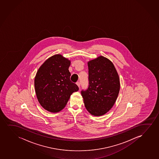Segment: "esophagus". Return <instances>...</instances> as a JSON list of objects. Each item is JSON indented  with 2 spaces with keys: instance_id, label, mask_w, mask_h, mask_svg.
I'll list each match as a JSON object with an SVG mask.
<instances>
[{
  "instance_id": "34e87169",
  "label": "esophagus",
  "mask_w": 159,
  "mask_h": 159,
  "mask_svg": "<svg viewBox=\"0 0 159 159\" xmlns=\"http://www.w3.org/2000/svg\"><path fill=\"white\" fill-rule=\"evenodd\" d=\"M76 84L77 85H78V87H80V82H79H79H77Z\"/></svg>"
}]
</instances>
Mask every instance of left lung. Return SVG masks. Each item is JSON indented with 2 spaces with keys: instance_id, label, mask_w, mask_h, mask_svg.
Wrapping results in <instances>:
<instances>
[{
  "instance_id": "left-lung-1",
  "label": "left lung",
  "mask_w": 159,
  "mask_h": 159,
  "mask_svg": "<svg viewBox=\"0 0 159 159\" xmlns=\"http://www.w3.org/2000/svg\"><path fill=\"white\" fill-rule=\"evenodd\" d=\"M89 85L82 90L85 107L91 115L101 116L112 108L120 88V79L112 62L100 56L88 63Z\"/></svg>"
}]
</instances>
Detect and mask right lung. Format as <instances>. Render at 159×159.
I'll return each instance as SVG.
<instances>
[{
    "instance_id": "1",
    "label": "right lung",
    "mask_w": 159,
    "mask_h": 159,
    "mask_svg": "<svg viewBox=\"0 0 159 159\" xmlns=\"http://www.w3.org/2000/svg\"><path fill=\"white\" fill-rule=\"evenodd\" d=\"M70 61L61 55L50 57L36 74L34 88L40 105L51 112H59L68 103L70 96L79 88L70 80Z\"/></svg>"
}]
</instances>
